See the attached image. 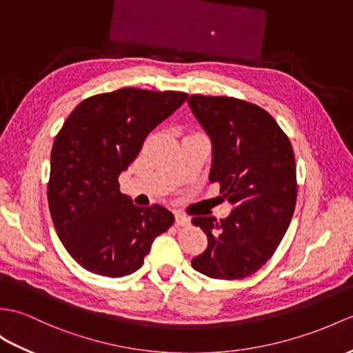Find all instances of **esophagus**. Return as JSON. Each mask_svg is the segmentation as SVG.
<instances>
[{
	"instance_id": "1",
	"label": "esophagus",
	"mask_w": 353,
	"mask_h": 353,
	"mask_svg": "<svg viewBox=\"0 0 353 353\" xmlns=\"http://www.w3.org/2000/svg\"><path fill=\"white\" fill-rule=\"evenodd\" d=\"M174 218H176V225H177V227H186V225H190V218L185 216L183 214H176Z\"/></svg>"
}]
</instances>
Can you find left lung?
<instances>
[{"mask_svg": "<svg viewBox=\"0 0 353 353\" xmlns=\"http://www.w3.org/2000/svg\"><path fill=\"white\" fill-rule=\"evenodd\" d=\"M190 108L212 141L209 180L232 214L194 216L208 248L191 265L216 280H239L263 266L283 241L296 206V163L289 137L260 106L227 96L192 94Z\"/></svg>", "mask_w": 353, "mask_h": 353, "instance_id": "1", "label": "left lung"}]
</instances>
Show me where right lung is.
I'll use <instances>...</instances> for the list:
<instances>
[{"mask_svg":"<svg viewBox=\"0 0 353 353\" xmlns=\"http://www.w3.org/2000/svg\"><path fill=\"white\" fill-rule=\"evenodd\" d=\"M186 97L132 87L96 94L81 102L57 134L49 212L64 248L90 272L111 278L135 272L154 237L173 225L165 208H138L121 194L119 176Z\"/></svg>","mask_w":353,"mask_h":353,"instance_id":"1","label":"right lung"}]
</instances>
